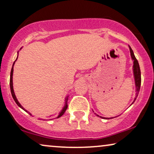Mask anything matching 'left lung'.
I'll return each mask as SVG.
<instances>
[{"label": "left lung", "mask_w": 154, "mask_h": 154, "mask_svg": "<svg viewBox=\"0 0 154 154\" xmlns=\"http://www.w3.org/2000/svg\"><path fill=\"white\" fill-rule=\"evenodd\" d=\"M129 48H130V55H131V58L132 61H133V73H134V83H135V87H136V96L135 98L133 101V102L132 103V104H133L134 101L136 100L137 97L138 96L139 92H140V86H141V71H140V65H139L138 61L137 60L135 56H134V52L132 51V48H130V46L129 45ZM131 104V105H132ZM96 114V113H95ZM97 116L102 118V119H113V118H104V117H102L98 116L97 114H96Z\"/></svg>", "instance_id": "8db88e82"}]
</instances>
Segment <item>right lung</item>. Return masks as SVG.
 I'll list each match as a JSON object with an SVG mask.
<instances>
[{
  "label": "right lung",
  "instance_id": "1",
  "mask_svg": "<svg viewBox=\"0 0 154 154\" xmlns=\"http://www.w3.org/2000/svg\"><path fill=\"white\" fill-rule=\"evenodd\" d=\"M19 54V51L17 52V54ZM17 57H18V55H17ZM17 59H16V60H17ZM16 60L14 61V63H13V65H12V69H11V72H10V91H11V94H12V97H13V99H14V102H16V104L18 105V106H20L21 109H22L23 110H24L25 111H26V112H27V113H29V114H30L31 116H32L31 115V113H29V111H27L26 109H25L24 107H23L22 105L20 104V103L18 102V100H17V97H16V96H15V94H14V90H13V83H12V75H13V66H14V63H15V62H16ZM68 97H69V96H67V97H66V98H65V103H64V107H63V109H62V111H60V113H58L57 115V116H50V117H48V119H46L45 120H52V119H58V118H60V117H61L64 114V113H65V111H66V109H67V107H68V105H67V101H68Z\"/></svg>",
  "mask_w": 154,
  "mask_h": 154
}]
</instances>
